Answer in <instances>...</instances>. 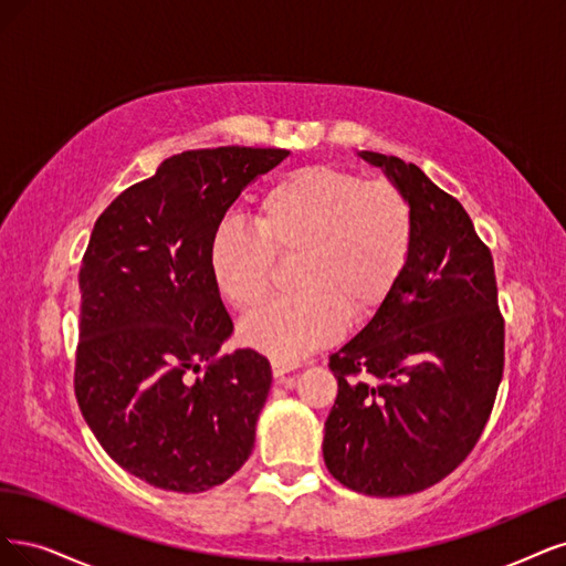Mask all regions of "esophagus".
I'll return each mask as SVG.
<instances>
[{
    "instance_id": "obj_1",
    "label": "esophagus",
    "mask_w": 566,
    "mask_h": 566,
    "mask_svg": "<svg viewBox=\"0 0 566 566\" xmlns=\"http://www.w3.org/2000/svg\"><path fill=\"white\" fill-rule=\"evenodd\" d=\"M298 364L294 361H284V359H272V374H275V378L280 382H291L294 378H291V371H296Z\"/></svg>"
}]
</instances>
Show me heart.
Here are the masks:
<instances>
[{
	"instance_id": "b5f03b06",
	"label": "heart",
	"mask_w": 566,
	"mask_h": 566,
	"mask_svg": "<svg viewBox=\"0 0 566 566\" xmlns=\"http://www.w3.org/2000/svg\"><path fill=\"white\" fill-rule=\"evenodd\" d=\"M251 228L221 226L209 244L218 294L251 313L270 294L275 261L291 265L296 294L242 324V340L277 359H298L350 322L376 315L409 263L413 207L388 178L364 180L336 164H310L272 184Z\"/></svg>"
}]
</instances>
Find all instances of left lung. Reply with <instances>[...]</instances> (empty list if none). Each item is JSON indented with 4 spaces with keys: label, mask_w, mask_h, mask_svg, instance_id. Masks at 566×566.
Returning a JSON list of instances; mask_svg holds the SVG:
<instances>
[{
    "label": "left lung",
    "mask_w": 566,
    "mask_h": 566,
    "mask_svg": "<svg viewBox=\"0 0 566 566\" xmlns=\"http://www.w3.org/2000/svg\"><path fill=\"white\" fill-rule=\"evenodd\" d=\"M413 207L409 263L374 319L334 355L324 463L353 491L407 496L459 468L496 402L505 319L494 259L453 195L399 157L364 153Z\"/></svg>",
    "instance_id": "1"
}]
</instances>
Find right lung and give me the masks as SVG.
Instances as JSON below:
<instances>
[{
	"label": "right lung",
	"instance_id": "obj_1",
	"mask_svg": "<svg viewBox=\"0 0 566 566\" xmlns=\"http://www.w3.org/2000/svg\"><path fill=\"white\" fill-rule=\"evenodd\" d=\"M286 155L247 145L171 155L91 230L75 397L107 455L153 486L199 494L253 449L272 371L251 348L218 353L232 319L209 244L240 192Z\"/></svg>",
	"mask_w": 566,
	"mask_h": 566
}]
</instances>
